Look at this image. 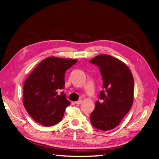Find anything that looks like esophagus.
Wrapping results in <instances>:
<instances>
[{"label":"esophagus","instance_id":"1","mask_svg":"<svg viewBox=\"0 0 159 159\" xmlns=\"http://www.w3.org/2000/svg\"><path fill=\"white\" fill-rule=\"evenodd\" d=\"M82 102H83L82 100H79V101H75V103L76 105H80V104H81V103H82Z\"/></svg>","mask_w":159,"mask_h":159}]
</instances>
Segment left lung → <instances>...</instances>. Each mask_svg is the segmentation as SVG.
Returning a JSON list of instances; mask_svg holds the SVG:
<instances>
[{"label":"left lung","instance_id":"obj_1","mask_svg":"<svg viewBox=\"0 0 159 159\" xmlns=\"http://www.w3.org/2000/svg\"><path fill=\"white\" fill-rule=\"evenodd\" d=\"M103 77V90L90 115V122L101 130H111L121 122L131 107L134 98V80L129 66L110 55L101 54L91 59Z\"/></svg>","mask_w":159,"mask_h":159}]
</instances>
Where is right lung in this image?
<instances>
[{
	"label": "right lung",
	"mask_w": 159,
	"mask_h": 159,
	"mask_svg": "<svg viewBox=\"0 0 159 159\" xmlns=\"http://www.w3.org/2000/svg\"><path fill=\"white\" fill-rule=\"evenodd\" d=\"M77 62L75 59L51 56L42 61L24 84L23 103L34 121L45 126L57 124L62 119L70 101L64 89L66 70Z\"/></svg>",
	"instance_id": "obj_1"
}]
</instances>
